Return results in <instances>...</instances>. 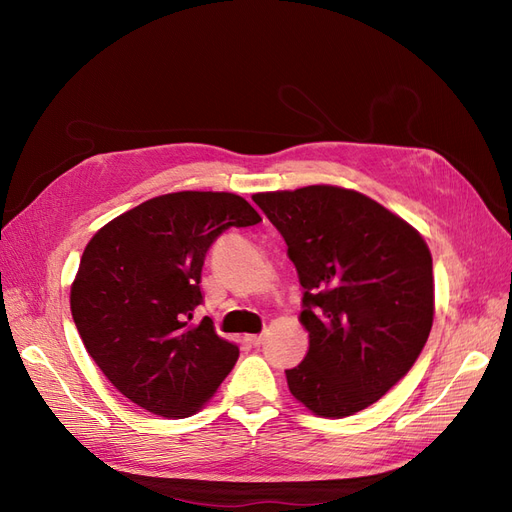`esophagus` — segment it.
Masks as SVG:
<instances>
[{
    "mask_svg": "<svg viewBox=\"0 0 512 512\" xmlns=\"http://www.w3.org/2000/svg\"><path fill=\"white\" fill-rule=\"evenodd\" d=\"M245 339H247V342H250L252 346H260L262 342H265V337H262V335H247Z\"/></svg>",
    "mask_w": 512,
    "mask_h": 512,
    "instance_id": "esophagus-1",
    "label": "esophagus"
}]
</instances>
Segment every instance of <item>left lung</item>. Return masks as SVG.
<instances>
[{"instance_id": "obj_1", "label": "left lung", "mask_w": 512, "mask_h": 512, "mask_svg": "<svg viewBox=\"0 0 512 512\" xmlns=\"http://www.w3.org/2000/svg\"><path fill=\"white\" fill-rule=\"evenodd\" d=\"M280 230L303 286L305 359L286 369L294 399L344 418L404 378L433 322V267L423 237L354 190L307 185L254 194Z\"/></svg>"}]
</instances>
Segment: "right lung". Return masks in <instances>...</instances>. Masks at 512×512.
Here are the masks:
<instances>
[{
    "label": "right lung",
    "mask_w": 512,
    "mask_h": 512,
    "mask_svg": "<svg viewBox=\"0 0 512 512\" xmlns=\"http://www.w3.org/2000/svg\"><path fill=\"white\" fill-rule=\"evenodd\" d=\"M262 222L228 192H175L145 200L100 228L70 290L76 329L115 389L158 416L203 408L239 359L205 316L200 273L230 226Z\"/></svg>",
    "instance_id": "1"
}]
</instances>
